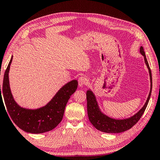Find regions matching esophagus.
Wrapping results in <instances>:
<instances>
[{
  "label": "esophagus",
  "instance_id": "esophagus-1",
  "mask_svg": "<svg viewBox=\"0 0 160 160\" xmlns=\"http://www.w3.org/2000/svg\"><path fill=\"white\" fill-rule=\"evenodd\" d=\"M86 83H88V80H87V78L83 77V76H81L79 78V79H78V86L80 87V88H82V87L85 85Z\"/></svg>",
  "mask_w": 160,
  "mask_h": 160
}]
</instances>
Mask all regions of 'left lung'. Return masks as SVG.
Returning <instances> with one entry per match:
<instances>
[{"label":"left lung","mask_w":160,"mask_h":160,"mask_svg":"<svg viewBox=\"0 0 160 160\" xmlns=\"http://www.w3.org/2000/svg\"><path fill=\"white\" fill-rule=\"evenodd\" d=\"M140 52L144 56L145 63L149 71L150 79V90L144 106L135 114L132 116L131 117L124 119H115L111 118L102 112L99 106L98 102L97 101L95 94H94L93 92L90 89H89L87 91V108H88L89 120L94 126V128H96L99 131L107 132V133H118V132H124L131 128L140 120V118H141L142 115L144 113L148 104L149 100L150 99L152 88V79L151 70L147 58H146L144 48L142 47H140Z\"/></svg>","instance_id":"left-lung-1"}]
</instances>
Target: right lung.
Here are the masks:
<instances>
[{
  "mask_svg": "<svg viewBox=\"0 0 160 160\" xmlns=\"http://www.w3.org/2000/svg\"><path fill=\"white\" fill-rule=\"evenodd\" d=\"M12 61V56L5 72L2 91L0 85V102L3 103L2 98L3 96L8 113L22 131L34 134L51 131L62 121L68 99L77 90L78 81L72 80L64 85L45 106L38 109H28L20 106L15 102L10 90L9 71Z\"/></svg>",
  "mask_w": 160,
  "mask_h": 160,
  "instance_id": "add662e5",
  "label": "right lung"
}]
</instances>
